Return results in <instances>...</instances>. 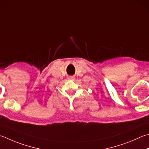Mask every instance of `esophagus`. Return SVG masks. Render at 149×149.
Returning <instances> with one entry per match:
<instances>
[{
  "label": "esophagus",
  "mask_w": 149,
  "mask_h": 149,
  "mask_svg": "<svg viewBox=\"0 0 149 149\" xmlns=\"http://www.w3.org/2000/svg\"><path fill=\"white\" fill-rule=\"evenodd\" d=\"M68 79L70 80H74L75 79V77L74 76H69L68 77Z\"/></svg>",
  "instance_id": "34e87169"
}]
</instances>
